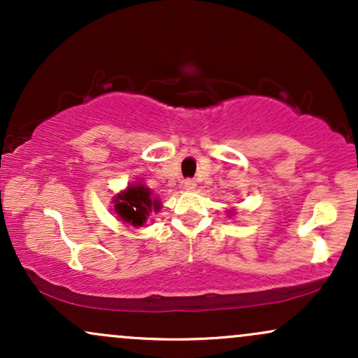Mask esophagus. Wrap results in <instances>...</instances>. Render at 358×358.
Wrapping results in <instances>:
<instances>
[{
    "instance_id": "esophagus-1",
    "label": "esophagus",
    "mask_w": 358,
    "mask_h": 358,
    "mask_svg": "<svg viewBox=\"0 0 358 358\" xmlns=\"http://www.w3.org/2000/svg\"><path fill=\"white\" fill-rule=\"evenodd\" d=\"M183 188H185V190H188V192L195 190V188H196V182H195V180H190V178L185 180V182H183Z\"/></svg>"
}]
</instances>
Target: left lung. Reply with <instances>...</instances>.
Masks as SVG:
<instances>
[{
    "mask_svg": "<svg viewBox=\"0 0 358 358\" xmlns=\"http://www.w3.org/2000/svg\"><path fill=\"white\" fill-rule=\"evenodd\" d=\"M229 212H231V213H234V210H229Z\"/></svg>",
    "mask_w": 358,
    "mask_h": 358,
    "instance_id": "obj_1",
    "label": "left lung"
}]
</instances>
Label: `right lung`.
I'll use <instances>...</instances> for the list:
<instances>
[{"label":"right lung","mask_w":358,"mask_h":358,"mask_svg":"<svg viewBox=\"0 0 358 358\" xmlns=\"http://www.w3.org/2000/svg\"><path fill=\"white\" fill-rule=\"evenodd\" d=\"M110 202L114 203L113 212L131 227H141L151 212H158L162 208L158 196H153L150 188L141 182L127 185L124 190L113 196Z\"/></svg>","instance_id":"right-lung-1"}]
</instances>
